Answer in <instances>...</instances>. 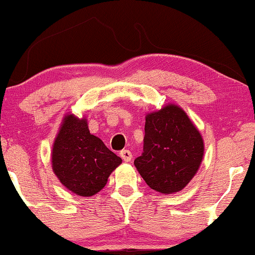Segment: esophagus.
Segmentation results:
<instances>
[{
  "instance_id": "obj_1",
  "label": "esophagus",
  "mask_w": 255,
  "mask_h": 255,
  "mask_svg": "<svg viewBox=\"0 0 255 255\" xmlns=\"http://www.w3.org/2000/svg\"><path fill=\"white\" fill-rule=\"evenodd\" d=\"M120 155H121V158L127 162L131 161V159H132V153L128 151V149H123V151H121Z\"/></svg>"
}]
</instances>
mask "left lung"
<instances>
[{
    "instance_id": "8db88e82",
    "label": "left lung",
    "mask_w": 255,
    "mask_h": 255,
    "mask_svg": "<svg viewBox=\"0 0 255 255\" xmlns=\"http://www.w3.org/2000/svg\"><path fill=\"white\" fill-rule=\"evenodd\" d=\"M204 154L200 131L175 104L146 115L144 148L134 160L147 186L161 194L182 190L197 173Z\"/></svg>"
}]
</instances>
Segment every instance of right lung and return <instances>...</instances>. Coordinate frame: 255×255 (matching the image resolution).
Returning a JSON list of instances; mask_svg holds the SVG:
<instances>
[{
    "label": "right lung",
    "mask_w": 255,
    "mask_h": 255,
    "mask_svg": "<svg viewBox=\"0 0 255 255\" xmlns=\"http://www.w3.org/2000/svg\"><path fill=\"white\" fill-rule=\"evenodd\" d=\"M122 159L90 134L86 118L65 116L52 148V168L60 182L79 196H93L107 184Z\"/></svg>",
    "instance_id": "right-lung-1"
}]
</instances>
